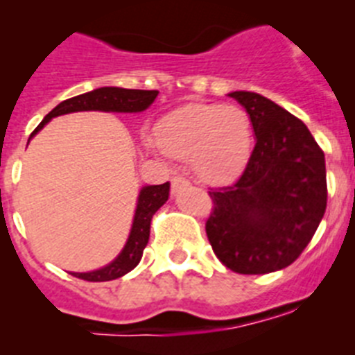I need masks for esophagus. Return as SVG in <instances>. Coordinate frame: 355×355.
<instances>
[{
	"label": "esophagus",
	"mask_w": 355,
	"mask_h": 355,
	"mask_svg": "<svg viewBox=\"0 0 355 355\" xmlns=\"http://www.w3.org/2000/svg\"><path fill=\"white\" fill-rule=\"evenodd\" d=\"M171 184H172V192L174 193H180L183 192V190H188V188H190V181L184 180L183 175H174Z\"/></svg>",
	"instance_id": "esophagus-1"
}]
</instances>
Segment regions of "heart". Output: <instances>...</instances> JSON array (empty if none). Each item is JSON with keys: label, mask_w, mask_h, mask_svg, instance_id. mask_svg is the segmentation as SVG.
Returning a JSON list of instances; mask_svg holds the SVG:
<instances>
[{"label": "heart", "mask_w": 355, "mask_h": 355, "mask_svg": "<svg viewBox=\"0 0 355 355\" xmlns=\"http://www.w3.org/2000/svg\"><path fill=\"white\" fill-rule=\"evenodd\" d=\"M167 155L192 159L206 183H227L241 174L252 153V124L240 106L188 103L172 110L156 128Z\"/></svg>", "instance_id": "heart-1"}]
</instances>
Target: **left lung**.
<instances>
[{"instance_id": "1", "label": "left lung", "mask_w": 355, "mask_h": 355, "mask_svg": "<svg viewBox=\"0 0 355 355\" xmlns=\"http://www.w3.org/2000/svg\"><path fill=\"white\" fill-rule=\"evenodd\" d=\"M249 114L256 146L236 183L211 188L206 234L238 274H270L299 258L327 206L325 156L300 119L256 92H231Z\"/></svg>"}]
</instances>
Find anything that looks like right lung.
I'll use <instances>...</instances> for the list:
<instances>
[{
    "label": "right lung",
    "mask_w": 355,
    "mask_h": 355,
    "mask_svg": "<svg viewBox=\"0 0 355 355\" xmlns=\"http://www.w3.org/2000/svg\"><path fill=\"white\" fill-rule=\"evenodd\" d=\"M158 96V90H133V89H119V87H101L92 92L81 94V96L65 99L60 105L49 112L44 121L40 122L31 137L39 130H42L53 117L64 114H72V112H89V110H99V112H121V114H133V112H144L153 105V101ZM168 190L171 184H150L140 190L139 205L135 211L133 225L128 238L126 245L122 249L117 258L110 265L103 266L99 270L94 272H72V275L90 283H103V281H114V279L122 277L124 274L131 272L135 266L139 265L142 259L144 249L149 241L150 220L153 215L162 208L168 199Z\"/></svg>",
    "instance_id": "right-lung-1"
}]
</instances>
